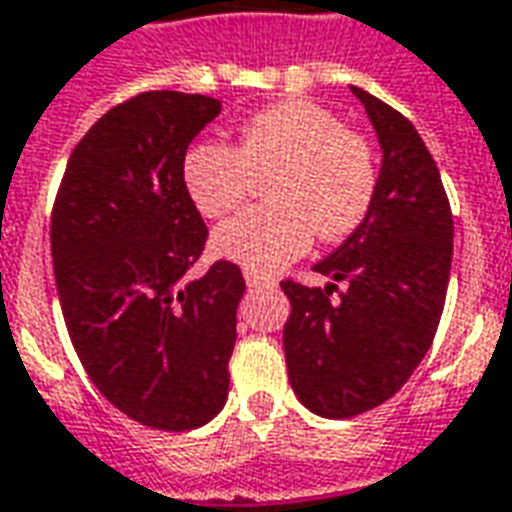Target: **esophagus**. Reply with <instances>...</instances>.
Listing matches in <instances>:
<instances>
[{
  "label": "esophagus",
  "instance_id": "1",
  "mask_svg": "<svg viewBox=\"0 0 512 512\" xmlns=\"http://www.w3.org/2000/svg\"><path fill=\"white\" fill-rule=\"evenodd\" d=\"M243 280H246V285L249 288H260V285H274V280H269V277H263V274H257V271H243Z\"/></svg>",
  "mask_w": 512,
  "mask_h": 512
}]
</instances>
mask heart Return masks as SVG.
<instances>
[{
	"instance_id": "1",
	"label": "heart",
	"mask_w": 512,
	"mask_h": 512,
	"mask_svg": "<svg viewBox=\"0 0 512 512\" xmlns=\"http://www.w3.org/2000/svg\"><path fill=\"white\" fill-rule=\"evenodd\" d=\"M201 215L221 218L269 179L271 204L249 207L215 229L212 249L243 269L271 274L308 252L314 232L342 241L373 207L378 168L370 142L314 100H283L246 117L238 145L198 142L182 165Z\"/></svg>"
}]
</instances>
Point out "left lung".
<instances>
[{
  "label": "left lung",
  "instance_id": "left-lung-1",
  "mask_svg": "<svg viewBox=\"0 0 512 512\" xmlns=\"http://www.w3.org/2000/svg\"><path fill=\"white\" fill-rule=\"evenodd\" d=\"M350 92L381 145L373 207L314 266L330 280L325 288L283 283L288 381L305 409L333 420L389 401L415 373L440 325L454 252L443 179L415 125L370 92Z\"/></svg>",
  "mask_w": 512,
  "mask_h": 512
}]
</instances>
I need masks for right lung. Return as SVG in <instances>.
Wrapping results in <instances>:
<instances>
[{
  "instance_id": "obj_1",
  "label": "right lung",
  "mask_w": 512,
  "mask_h": 512,
  "mask_svg": "<svg viewBox=\"0 0 512 512\" xmlns=\"http://www.w3.org/2000/svg\"><path fill=\"white\" fill-rule=\"evenodd\" d=\"M221 100L145 92L75 145L55 198L52 266L69 339L103 398L142 426L190 431L227 403L246 283L229 260L187 280L207 224L184 187L187 145Z\"/></svg>"
}]
</instances>
